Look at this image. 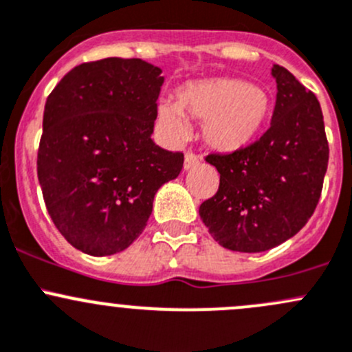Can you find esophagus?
<instances>
[{
  "label": "esophagus",
  "instance_id": "34e87169",
  "mask_svg": "<svg viewBox=\"0 0 352 352\" xmlns=\"http://www.w3.org/2000/svg\"><path fill=\"white\" fill-rule=\"evenodd\" d=\"M196 165H199V156L194 155L192 151H187L186 160H184V170H190Z\"/></svg>",
  "mask_w": 352,
  "mask_h": 352
}]
</instances>
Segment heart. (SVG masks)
<instances>
[{"label":"heart","instance_id":"b5f03b06","mask_svg":"<svg viewBox=\"0 0 352 352\" xmlns=\"http://www.w3.org/2000/svg\"><path fill=\"white\" fill-rule=\"evenodd\" d=\"M184 113L202 122L206 146L218 153H235L257 138L271 116L267 91L239 78L192 81L179 90L177 105L162 102L158 120L172 140H186Z\"/></svg>","mask_w":352,"mask_h":352}]
</instances>
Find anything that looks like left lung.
Segmentation results:
<instances>
[{
    "instance_id": "8db88e82",
    "label": "left lung",
    "mask_w": 352,
    "mask_h": 352,
    "mask_svg": "<svg viewBox=\"0 0 352 352\" xmlns=\"http://www.w3.org/2000/svg\"><path fill=\"white\" fill-rule=\"evenodd\" d=\"M278 83L271 127L235 153H212L218 192L199 216L221 247L265 252L296 235L320 199L329 163L320 104L286 67L274 65Z\"/></svg>"
}]
</instances>
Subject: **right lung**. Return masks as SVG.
Here are the masks:
<instances>
[{"mask_svg": "<svg viewBox=\"0 0 352 352\" xmlns=\"http://www.w3.org/2000/svg\"><path fill=\"white\" fill-rule=\"evenodd\" d=\"M162 85L143 59L107 58L73 67L47 97L38 184L56 228L85 254L126 250L182 170L184 153L151 140Z\"/></svg>", "mask_w": 352, "mask_h": 352, "instance_id": "right-lung-1", "label": "right lung"}]
</instances>
